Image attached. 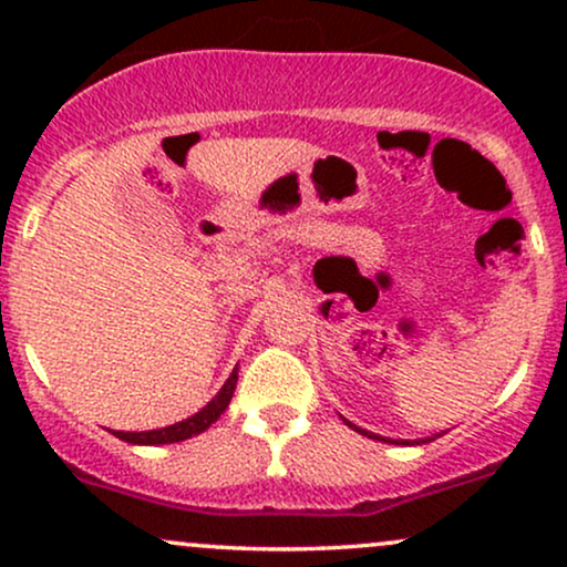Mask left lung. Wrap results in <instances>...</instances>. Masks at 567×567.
<instances>
[{"label":"left lung","instance_id":"left-lung-1","mask_svg":"<svg viewBox=\"0 0 567 567\" xmlns=\"http://www.w3.org/2000/svg\"><path fill=\"white\" fill-rule=\"evenodd\" d=\"M347 424H349V421H347ZM351 429H354V432H360V434H365V437H373V440H383V437H375V434H370V432H365V429H360V426H354V424H349ZM383 442H394V440H383ZM396 442H400V445H408V440L405 442H402V440H396Z\"/></svg>","mask_w":567,"mask_h":567}]
</instances>
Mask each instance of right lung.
<instances>
[{
  "instance_id": "obj_1",
  "label": "right lung",
  "mask_w": 567,
  "mask_h": 567,
  "mask_svg": "<svg viewBox=\"0 0 567 567\" xmlns=\"http://www.w3.org/2000/svg\"><path fill=\"white\" fill-rule=\"evenodd\" d=\"M234 389H237V368L231 370L229 381L220 386V392L213 396V400L207 402V405L202 408L199 413H194L192 419L181 421V424L165 426V429H154V432H114V434L120 440L133 442V445H167V442L188 440V437H194V434L205 432V429L210 424H216V421L220 419V413L229 408Z\"/></svg>"
}]
</instances>
